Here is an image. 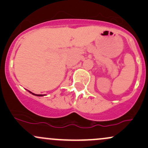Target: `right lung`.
Here are the masks:
<instances>
[{
  "label": "right lung",
  "instance_id": "1",
  "mask_svg": "<svg viewBox=\"0 0 148 148\" xmlns=\"http://www.w3.org/2000/svg\"><path fill=\"white\" fill-rule=\"evenodd\" d=\"M28 91H29V90H28ZM29 92H30V93H31L32 95H35V96H38V97H41V96H43V95H36V94H34V93L31 92H30V91H29Z\"/></svg>",
  "mask_w": 148,
  "mask_h": 148
}]
</instances>
